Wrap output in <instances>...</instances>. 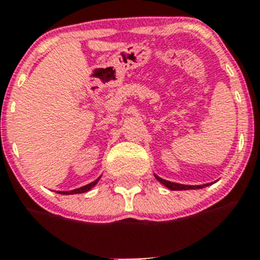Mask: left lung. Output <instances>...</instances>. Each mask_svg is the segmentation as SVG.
I'll use <instances>...</instances> for the list:
<instances>
[{"label": "left lung", "instance_id": "left-lung-1", "mask_svg": "<svg viewBox=\"0 0 260 260\" xmlns=\"http://www.w3.org/2000/svg\"><path fill=\"white\" fill-rule=\"evenodd\" d=\"M155 179L160 182V184L165 185L166 187H169L170 190H191V189H202L204 186H208L211 184H206V185H182V184H176V182H171L167 181V180H163L160 177H158L157 175H154Z\"/></svg>", "mask_w": 260, "mask_h": 260}]
</instances>
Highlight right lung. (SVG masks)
I'll return each instance as SVG.
<instances>
[{
  "label": "right lung",
  "instance_id": "add662e5",
  "mask_svg": "<svg viewBox=\"0 0 260 260\" xmlns=\"http://www.w3.org/2000/svg\"><path fill=\"white\" fill-rule=\"evenodd\" d=\"M100 179H101V177H100ZM100 179H97V180H95V181L90 182V184L85 185V186L79 187V189L71 190V191H58V192H60V194H65V195H69V194H81V192H86V191H89V190H90L91 187L94 186V185L97 184L98 181H100Z\"/></svg>",
  "mask_w": 260,
  "mask_h": 260
}]
</instances>
